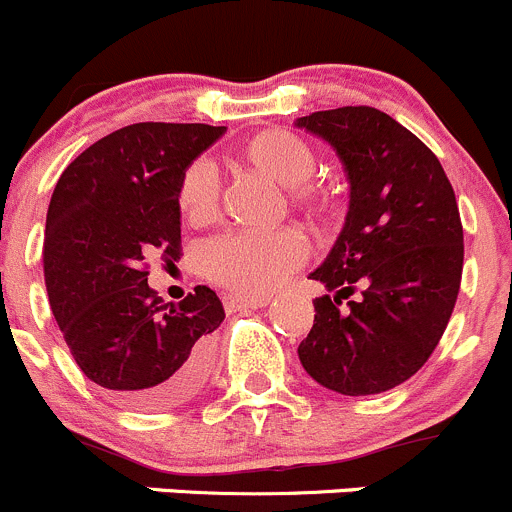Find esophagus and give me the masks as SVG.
Masks as SVG:
<instances>
[{
	"label": "esophagus",
	"mask_w": 512,
	"mask_h": 512,
	"mask_svg": "<svg viewBox=\"0 0 512 512\" xmlns=\"http://www.w3.org/2000/svg\"><path fill=\"white\" fill-rule=\"evenodd\" d=\"M224 306L229 308V311H244V308H263L268 306V298H261V296H241V293H229V296H224Z\"/></svg>",
	"instance_id": "1"
}]
</instances>
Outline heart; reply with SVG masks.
<instances>
[{"label": "heart", "mask_w": 512, "mask_h": 512, "mask_svg": "<svg viewBox=\"0 0 512 512\" xmlns=\"http://www.w3.org/2000/svg\"><path fill=\"white\" fill-rule=\"evenodd\" d=\"M241 164L261 171L278 186L288 189V199L308 214H328L336 204L331 189L308 184L316 171V151L303 136L271 126L251 134L236 151ZM219 176L209 161H191L179 176L176 206L189 224H211L219 214ZM306 256L301 236L293 229L231 231L209 241L201 251L206 276L241 296H261L273 291Z\"/></svg>", "instance_id": "heart-1"}]
</instances>
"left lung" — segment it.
<instances>
[{
  "label": "left lung",
  "instance_id": "obj_1",
  "mask_svg": "<svg viewBox=\"0 0 512 512\" xmlns=\"http://www.w3.org/2000/svg\"><path fill=\"white\" fill-rule=\"evenodd\" d=\"M296 126L336 149L346 224L311 273L326 286L298 346L308 376L343 396L391 391L438 346L463 273V224L438 156L373 106L313 111ZM347 306H342V301Z\"/></svg>",
  "mask_w": 512,
  "mask_h": 512
}]
</instances>
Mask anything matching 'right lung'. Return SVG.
Returning a JSON list of instances; mask_svg holds the SVG:
<instances>
[{
  "label": "right lung",
  "instance_id": "right-lung-1",
  "mask_svg": "<svg viewBox=\"0 0 512 512\" xmlns=\"http://www.w3.org/2000/svg\"><path fill=\"white\" fill-rule=\"evenodd\" d=\"M226 126L141 121L111 131L64 169L44 231L49 303L82 373L116 403L166 411L194 401L211 371L224 306L196 286L179 306L149 288L151 256H181L179 176Z\"/></svg>",
  "mask_w": 512,
  "mask_h": 512
}]
</instances>
